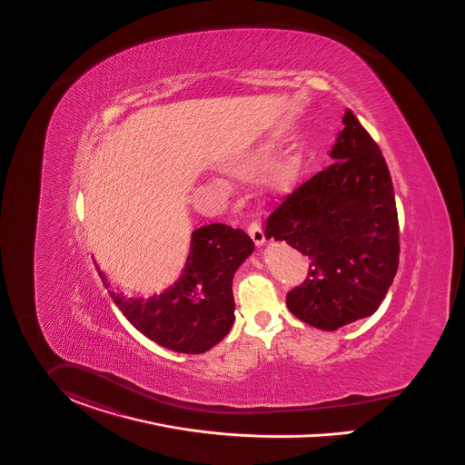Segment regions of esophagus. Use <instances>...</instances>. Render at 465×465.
<instances>
[{"label": "esophagus", "mask_w": 465, "mask_h": 465, "mask_svg": "<svg viewBox=\"0 0 465 465\" xmlns=\"http://www.w3.org/2000/svg\"><path fill=\"white\" fill-rule=\"evenodd\" d=\"M247 231L255 245H262L264 243V240H266L264 238V231H262V227H261V223L257 220H252L248 223Z\"/></svg>", "instance_id": "esophagus-1"}]
</instances>
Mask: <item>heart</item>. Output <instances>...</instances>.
<instances>
[{
    "instance_id": "heart-1",
    "label": "heart",
    "mask_w": 465,
    "mask_h": 465,
    "mask_svg": "<svg viewBox=\"0 0 465 465\" xmlns=\"http://www.w3.org/2000/svg\"><path fill=\"white\" fill-rule=\"evenodd\" d=\"M261 158V152H250V153H245V155L240 156V158H236V162H234V171L236 173H240V174H247L248 171L255 165V162Z\"/></svg>"
}]
</instances>
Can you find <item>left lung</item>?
I'll return each instance as SVG.
<instances>
[{"label": "left lung", "mask_w": 465, "mask_h": 465, "mask_svg": "<svg viewBox=\"0 0 465 465\" xmlns=\"http://www.w3.org/2000/svg\"><path fill=\"white\" fill-rule=\"evenodd\" d=\"M343 124L330 153L335 160L283 195L264 229L310 261L307 279L287 292V309L328 331L379 309L401 255L386 160L351 111Z\"/></svg>", "instance_id": "obj_1"}]
</instances>
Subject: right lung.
<instances>
[{
    "label": "right lung",
    "instance_id": "1",
    "mask_svg": "<svg viewBox=\"0 0 465 465\" xmlns=\"http://www.w3.org/2000/svg\"><path fill=\"white\" fill-rule=\"evenodd\" d=\"M252 250L247 232L215 222L192 232L185 270L171 287L146 298L109 294L150 341L176 352L201 354L222 341L234 322L232 277ZM98 275L107 289L100 270Z\"/></svg>",
    "mask_w": 465,
    "mask_h": 465
}]
</instances>
